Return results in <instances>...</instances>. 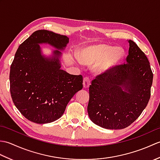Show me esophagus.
I'll return each instance as SVG.
<instances>
[{"instance_id": "obj_1", "label": "esophagus", "mask_w": 160, "mask_h": 160, "mask_svg": "<svg viewBox=\"0 0 160 160\" xmlns=\"http://www.w3.org/2000/svg\"><path fill=\"white\" fill-rule=\"evenodd\" d=\"M91 84V80L88 77H84L83 80V86L84 87L87 89V88L89 87Z\"/></svg>"}]
</instances>
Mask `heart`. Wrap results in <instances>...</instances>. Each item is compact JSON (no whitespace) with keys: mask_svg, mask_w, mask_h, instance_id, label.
Segmentation results:
<instances>
[{"mask_svg":"<svg viewBox=\"0 0 160 160\" xmlns=\"http://www.w3.org/2000/svg\"><path fill=\"white\" fill-rule=\"evenodd\" d=\"M124 51L121 47H113L107 44H96L82 48L78 58L87 65L95 64L93 71L97 74L107 73L121 62Z\"/></svg>","mask_w":160,"mask_h":160,"instance_id":"1","label":"heart"}]
</instances>
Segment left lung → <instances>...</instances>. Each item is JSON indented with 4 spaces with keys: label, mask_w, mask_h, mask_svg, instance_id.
<instances>
[{
    "label": "left lung",
    "mask_w": 160,
    "mask_h": 160,
    "mask_svg": "<svg viewBox=\"0 0 160 160\" xmlns=\"http://www.w3.org/2000/svg\"><path fill=\"white\" fill-rule=\"evenodd\" d=\"M126 63L102 73L91 82L87 111L94 124L122 129L136 120L151 97L150 63L136 44L129 40Z\"/></svg>",
    "instance_id": "1"
}]
</instances>
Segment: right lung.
Masks as SVG:
<instances>
[{"label": "right lung", "mask_w": 160, "mask_h": 160, "mask_svg": "<svg viewBox=\"0 0 160 160\" xmlns=\"http://www.w3.org/2000/svg\"><path fill=\"white\" fill-rule=\"evenodd\" d=\"M69 38L48 30L33 32L17 49L10 67V93L24 117L37 124L50 123L63 115L67 104L82 89L83 78L60 69L61 52L53 56L41 54L39 44L62 50Z\"/></svg>", "instance_id": "right-lung-1"}]
</instances>
